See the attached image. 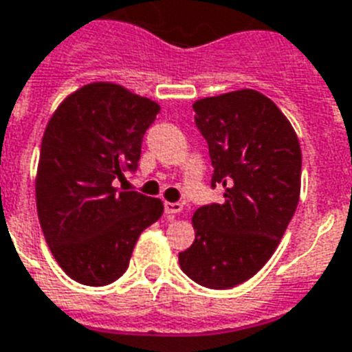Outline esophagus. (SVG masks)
Wrapping results in <instances>:
<instances>
[{"instance_id":"obj_1","label":"esophagus","mask_w":352,"mask_h":352,"mask_svg":"<svg viewBox=\"0 0 352 352\" xmlns=\"http://www.w3.org/2000/svg\"><path fill=\"white\" fill-rule=\"evenodd\" d=\"M166 214H181L182 204L181 203H164Z\"/></svg>"}]
</instances>
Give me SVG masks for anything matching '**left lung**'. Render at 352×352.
<instances>
[{
    "label": "left lung",
    "mask_w": 352,
    "mask_h": 352,
    "mask_svg": "<svg viewBox=\"0 0 352 352\" xmlns=\"http://www.w3.org/2000/svg\"><path fill=\"white\" fill-rule=\"evenodd\" d=\"M193 111L223 201L193 214L195 241L179 263L195 283L232 289L261 270L294 215L300 140L279 107L254 89L203 98Z\"/></svg>",
    "instance_id": "1"
}]
</instances>
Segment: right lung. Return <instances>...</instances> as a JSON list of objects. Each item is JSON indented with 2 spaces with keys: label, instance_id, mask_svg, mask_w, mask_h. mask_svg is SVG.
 Segmentation results:
<instances>
[{
  "label": "right lung",
  "instance_id": "obj_1",
  "mask_svg": "<svg viewBox=\"0 0 352 352\" xmlns=\"http://www.w3.org/2000/svg\"><path fill=\"white\" fill-rule=\"evenodd\" d=\"M160 106L109 82L87 84L60 104L43 133L36 206L52 256L89 287L117 281L138 235L160 219V199L117 188L140 160Z\"/></svg>",
  "mask_w": 352,
  "mask_h": 352
}]
</instances>
